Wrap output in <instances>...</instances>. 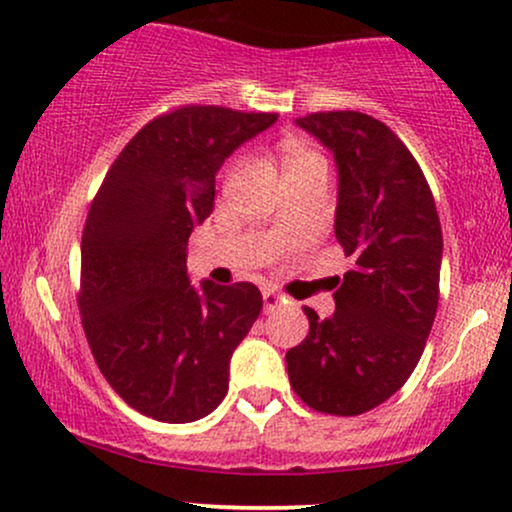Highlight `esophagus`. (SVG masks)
Masks as SVG:
<instances>
[{
  "mask_svg": "<svg viewBox=\"0 0 512 512\" xmlns=\"http://www.w3.org/2000/svg\"><path fill=\"white\" fill-rule=\"evenodd\" d=\"M282 304V296L273 292V289H263V311L270 313L275 311V308H280Z\"/></svg>",
  "mask_w": 512,
  "mask_h": 512,
  "instance_id": "34e87169",
  "label": "esophagus"
}]
</instances>
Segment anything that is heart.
<instances>
[{
    "instance_id": "1",
    "label": "heart",
    "mask_w": 512,
    "mask_h": 512,
    "mask_svg": "<svg viewBox=\"0 0 512 512\" xmlns=\"http://www.w3.org/2000/svg\"><path fill=\"white\" fill-rule=\"evenodd\" d=\"M315 161H320V156L315 154V151L304 149V147H289L285 151V173L296 168H304L308 163H315Z\"/></svg>"
}]
</instances>
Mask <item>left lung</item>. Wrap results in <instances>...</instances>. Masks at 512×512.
<instances>
[{"mask_svg": "<svg viewBox=\"0 0 512 512\" xmlns=\"http://www.w3.org/2000/svg\"><path fill=\"white\" fill-rule=\"evenodd\" d=\"M334 151V235L353 270L332 318L304 308L308 334L287 351L294 394L327 415H361L396 394L418 365L439 306L441 225L432 189L406 144L361 111L296 121Z\"/></svg>", "mask_w": 512, "mask_h": 512, "instance_id": "1", "label": "left lung"}]
</instances>
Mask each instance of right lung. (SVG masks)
<instances>
[{
  "label": "right lung",
  "mask_w": 512,
  "mask_h": 512,
  "mask_svg": "<svg viewBox=\"0 0 512 512\" xmlns=\"http://www.w3.org/2000/svg\"><path fill=\"white\" fill-rule=\"evenodd\" d=\"M277 113L185 104L137 132L94 194L78 308L94 361L130 408L194 422L227 394L230 358L263 296L251 282L194 289L187 239L213 211L216 173Z\"/></svg>",
  "instance_id": "1"
}]
</instances>
